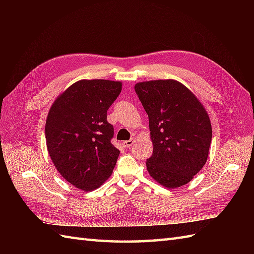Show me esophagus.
Returning <instances> with one entry per match:
<instances>
[{
	"label": "esophagus",
	"instance_id": "34e87169",
	"mask_svg": "<svg viewBox=\"0 0 254 254\" xmlns=\"http://www.w3.org/2000/svg\"><path fill=\"white\" fill-rule=\"evenodd\" d=\"M123 144H124V146H125L126 148H129L130 146H132V145L134 144V139H133V137H132V139H130L129 141H125V142L123 143Z\"/></svg>",
	"mask_w": 254,
	"mask_h": 254
}]
</instances>
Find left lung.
Instances as JSON below:
<instances>
[{"instance_id": "8db88e82", "label": "left lung", "mask_w": 254, "mask_h": 254, "mask_svg": "<svg viewBox=\"0 0 254 254\" xmlns=\"http://www.w3.org/2000/svg\"><path fill=\"white\" fill-rule=\"evenodd\" d=\"M134 90L149 119L153 152L146 161L161 186H186L201 170L212 141L210 118L200 101L174 79L137 82Z\"/></svg>"}]
</instances>
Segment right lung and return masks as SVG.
I'll use <instances>...</instances> for the list:
<instances>
[{
	"label": "right lung",
	"instance_id": "1",
	"mask_svg": "<svg viewBox=\"0 0 254 254\" xmlns=\"http://www.w3.org/2000/svg\"><path fill=\"white\" fill-rule=\"evenodd\" d=\"M121 91V81L82 79L61 93L49 111V155L59 174L84 191L101 187L117 164L120 150L111 143L114 131L107 110Z\"/></svg>",
	"mask_w": 254,
	"mask_h": 254
}]
</instances>
